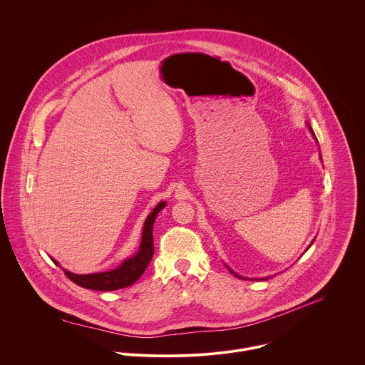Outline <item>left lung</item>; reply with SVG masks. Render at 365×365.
Instances as JSON below:
<instances>
[{
    "mask_svg": "<svg viewBox=\"0 0 365 365\" xmlns=\"http://www.w3.org/2000/svg\"><path fill=\"white\" fill-rule=\"evenodd\" d=\"M309 129H311V132H312V128H311V126H309ZM312 135L313 136H314V133H313L312 132ZM313 242H314V240H313ZM312 242V243H313ZM312 243H311V245H312ZM308 249H309V247H308ZM227 268H229V267H227ZM229 271H230V272H232V274H233V275H235V277H237V278H243V277H240V275H237V274H236V272H235V271H232V269H230V268H229ZM243 279H247V278H243ZM262 279H267V278H262Z\"/></svg>",
    "mask_w": 365,
    "mask_h": 365,
    "instance_id": "1",
    "label": "left lung"
}]
</instances>
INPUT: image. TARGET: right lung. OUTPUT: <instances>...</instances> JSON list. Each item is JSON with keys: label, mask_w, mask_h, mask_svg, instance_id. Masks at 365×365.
<instances>
[{"label": "right lung", "mask_w": 365, "mask_h": 365, "mask_svg": "<svg viewBox=\"0 0 365 365\" xmlns=\"http://www.w3.org/2000/svg\"><path fill=\"white\" fill-rule=\"evenodd\" d=\"M164 207H165L164 201L158 202L156 208L153 209L150 212V215L148 216V219L145 222V226H143L140 247H139L138 253L133 257L126 259L118 268L110 269V271H105V272H94V274L80 275V274H73V272L63 268L66 277L70 281H73L74 284H77L83 288L96 289V291H115V289L126 288V287L135 284L142 277V274L145 272V269L148 268L149 262L153 257V253H155L153 225H155L158 212ZM53 262L56 265H58L57 261L53 260Z\"/></svg>", "instance_id": "right-lung-1"}]
</instances>
